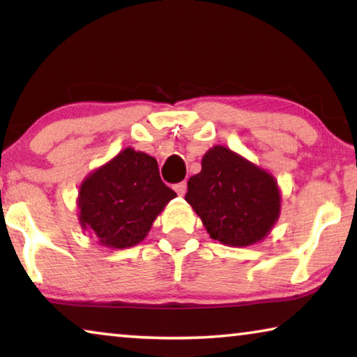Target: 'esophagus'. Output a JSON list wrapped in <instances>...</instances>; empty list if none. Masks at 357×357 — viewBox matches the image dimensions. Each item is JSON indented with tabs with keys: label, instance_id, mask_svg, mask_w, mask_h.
Here are the masks:
<instances>
[{
	"label": "esophagus",
	"instance_id": "1",
	"mask_svg": "<svg viewBox=\"0 0 357 357\" xmlns=\"http://www.w3.org/2000/svg\"><path fill=\"white\" fill-rule=\"evenodd\" d=\"M174 190H176V193H178L179 197H183L184 193H185V190H187V183H185V181H183V183H179V184L174 185Z\"/></svg>",
	"mask_w": 357,
	"mask_h": 357
}]
</instances>
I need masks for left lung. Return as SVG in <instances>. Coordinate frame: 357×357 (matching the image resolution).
<instances>
[{
	"label": "left lung",
	"mask_w": 357,
	"mask_h": 357,
	"mask_svg": "<svg viewBox=\"0 0 357 357\" xmlns=\"http://www.w3.org/2000/svg\"><path fill=\"white\" fill-rule=\"evenodd\" d=\"M185 202L211 238L231 247L264 239L280 215L273 174L220 144L203 155L202 172L187 183Z\"/></svg>",
	"instance_id": "obj_1"
}]
</instances>
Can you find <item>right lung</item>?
Here are the masks:
<instances>
[{"mask_svg": "<svg viewBox=\"0 0 357 357\" xmlns=\"http://www.w3.org/2000/svg\"><path fill=\"white\" fill-rule=\"evenodd\" d=\"M174 197L160 179L154 157L126 148L84 178L78 220L102 245L128 249L146 238L155 217Z\"/></svg>", "mask_w": 357, "mask_h": 357, "instance_id": "1", "label": "right lung"}]
</instances>
